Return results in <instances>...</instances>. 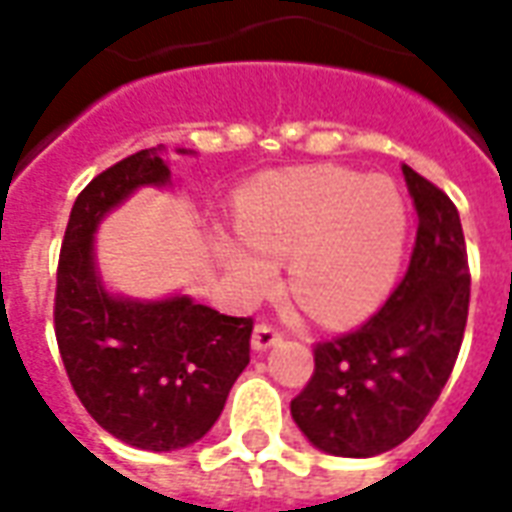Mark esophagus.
<instances>
[{
  "label": "esophagus",
  "instance_id": "34e87169",
  "mask_svg": "<svg viewBox=\"0 0 512 512\" xmlns=\"http://www.w3.org/2000/svg\"><path fill=\"white\" fill-rule=\"evenodd\" d=\"M285 334L279 332L277 326H271V323H257L255 334H252V348L255 351H266L271 345H277Z\"/></svg>",
  "mask_w": 512,
  "mask_h": 512
}]
</instances>
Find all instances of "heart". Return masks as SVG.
Returning <instances> with one entry per match:
<instances>
[{
	"label": "heart",
	"mask_w": 512,
	"mask_h": 512,
	"mask_svg": "<svg viewBox=\"0 0 512 512\" xmlns=\"http://www.w3.org/2000/svg\"><path fill=\"white\" fill-rule=\"evenodd\" d=\"M238 227L219 257L255 296L288 258L293 296L318 321H356L384 299L406 246V205L395 183L343 167L266 175L238 197Z\"/></svg>",
	"instance_id": "heart-1"
}]
</instances>
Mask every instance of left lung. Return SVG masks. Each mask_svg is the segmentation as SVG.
I'll return each mask as SVG.
<instances>
[{
  "label": "left lung",
  "mask_w": 512,
  "mask_h": 512,
  "mask_svg": "<svg viewBox=\"0 0 512 512\" xmlns=\"http://www.w3.org/2000/svg\"><path fill=\"white\" fill-rule=\"evenodd\" d=\"M417 208L406 277L359 329L315 343V373L290 400L301 433L329 455L373 458L428 417L450 378L469 315V260L458 208L403 164Z\"/></svg>",
  "instance_id": "1"
}]
</instances>
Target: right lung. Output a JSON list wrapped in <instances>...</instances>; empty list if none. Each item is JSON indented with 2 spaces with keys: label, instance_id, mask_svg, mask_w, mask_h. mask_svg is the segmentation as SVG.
I'll return each mask as SVG.
<instances>
[{
  "label": "right lung",
  "instance_id": "1",
  "mask_svg": "<svg viewBox=\"0 0 512 512\" xmlns=\"http://www.w3.org/2000/svg\"><path fill=\"white\" fill-rule=\"evenodd\" d=\"M161 150H139L84 186L65 227L54 293V334L76 397L115 439L153 452L189 447L213 428L249 365L252 337V318L189 296L134 301L101 285L95 227L139 186L169 183Z\"/></svg>",
  "mask_w": 512,
  "mask_h": 512
}]
</instances>
